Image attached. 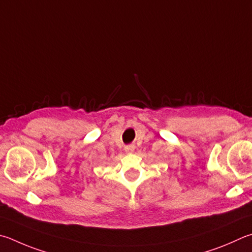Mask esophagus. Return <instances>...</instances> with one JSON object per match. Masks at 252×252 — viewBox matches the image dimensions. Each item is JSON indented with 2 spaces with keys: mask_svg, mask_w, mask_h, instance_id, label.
Returning a JSON list of instances; mask_svg holds the SVG:
<instances>
[{
  "mask_svg": "<svg viewBox=\"0 0 252 252\" xmlns=\"http://www.w3.org/2000/svg\"><path fill=\"white\" fill-rule=\"evenodd\" d=\"M134 149H135V146L134 145H132V144H130V145H126L125 146V151L126 153H132L134 151Z\"/></svg>",
  "mask_w": 252,
  "mask_h": 252,
  "instance_id": "obj_1",
  "label": "esophagus"
}]
</instances>
